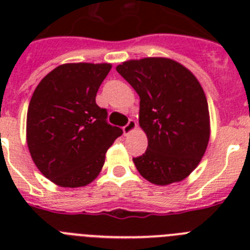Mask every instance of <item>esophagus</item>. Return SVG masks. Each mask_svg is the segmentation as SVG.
Here are the masks:
<instances>
[{
  "label": "esophagus",
  "instance_id": "1",
  "mask_svg": "<svg viewBox=\"0 0 250 250\" xmlns=\"http://www.w3.org/2000/svg\"><path fill=\"white\" fill-rule=\"evenodd\" d=\"M138 126V124H136L135 120H129V123L123 127V131H124V135H129L130 132L134 131Z\"/></svg>",
  "mask_w": 250,
  "mask_h": 250
}]
</instances>
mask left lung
<instances>
[{
  "label": "left lung",
  "mask_w": 250,
  "mask_h": 250,
  "mask_svg": "<svg viewBox=\"0 0 250 250\" xmlns=\"http://www.w3.org/2000/svg\"><path fill=\"white\" fill-rule=\"evenodd\" d=\"M116 71L140 98L139 125L146 151L132 161L155 185L184 180L198 167L210 136L207 96L195 76L167 57L129 60Z\"/></svg>",
  "instance_id": "8db88e82"
}]
</instances>
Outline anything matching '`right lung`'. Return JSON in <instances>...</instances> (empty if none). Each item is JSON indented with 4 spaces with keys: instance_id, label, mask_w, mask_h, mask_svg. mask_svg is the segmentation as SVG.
Masks as SVG:
<instances>
[{
    "instance_id": "1",
    "label": "right lung",
    "mask_w": 250,
    "mask_h": 250,
    "mask_svg": "<svg viewBox=\"0 0 250 250\" xmlns=\"http://www.w3.org/2000/svg\"><path fill=\"white\" fill-rule=\"evenodd\" d=\"M111 63H63L40 81L31 98L26 139L37 169L62 188L86 187L98 178L105 154L123 134L107 124L96 92Z\"/></svg>"
}]
</instances>
